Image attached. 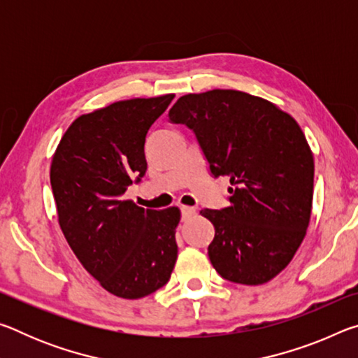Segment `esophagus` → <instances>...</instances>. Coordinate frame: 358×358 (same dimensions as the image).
Returning a JSON list of instances; mask_svg holds the SVG:
<instances>
[{"mask_svg": "<svg viewBox=\"0 0 358 358\" xmlns=\"http://www.w3.org/2000/svg\"><path fill=\"white\" fill-rule=\"evenodd\" d=\"M196 215V208L194 207H181V216H183V221H186V220H189L191 216H194Z\"/></svg>", "mask_w": 358, "mask_h": 358, "instance_id": "esophagus-1", "label": "esophagus"}]
</instances>
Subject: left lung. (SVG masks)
Masks as SVG:
<instances>
[{
    "mask_svg": "<svg viewBox=\"0 0 358 358\" xmlns=\"http://www.w3.org/2000/svg\"><path fill=\"white\" fill-rule=\"evenodd\" d=\"M186 124L213 175L230 178V205L201 210L215 226L211 265L224 280L259 286L294 259L311 220L314 157L292 115L238 90L186 94L169 112Z\"/></svg>",
    "mask_w": 358,
    "mask_h": 358,
    "instance_id": "obj_1",
    "label": "left lung"
}]
</instances>
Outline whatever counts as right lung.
<instances>
[{
  "instance_id": "right-lung-1",
  "label": "right lung",
  "mask_w": 358,
  "mask_h": 358,
  "mask_svg": "<svg viewBox=\"0 0 358 358\" xmlns=\"http://www.w3.org/2000/svg\"><path fill=\"white\" fill-rule=\"evenodd\" d=\"M175 94L117 101L72 121L53 155L58 224L78 262L120 299L164 286L177 262L180 208L145 210L123 199L147 171L145 136Z\"/></svg>"
}]
</instances>
